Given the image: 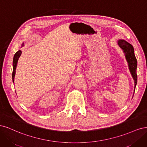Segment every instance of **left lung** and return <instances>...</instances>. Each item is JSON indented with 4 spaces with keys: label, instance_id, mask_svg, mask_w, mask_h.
<instances>
[{
    "label": "left lung",
    "instance_id": "8db88e82",
    "mask_svg": "<svg viewBox=\"0 0 147 147\" xmlns=\"http://www.w3.org/2000/svg\"><path fill=\"white\" fill-rule=\"evenodd\" d=\"M118 45L123 50L125 53L126 59L128 63L129 69L131 72L132 78L134 80V90L137 82V59L134 55V48L130 43L127 42L124 40H119L117 41ZM135 91V90H134Z\"/></svg>",
    "mask_w": 147,
    "mask_h": 147
}]
</instances>
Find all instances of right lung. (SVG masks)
<instances>
[{"label":"right lung","mask_w":147,"mask_h":147,"mask_svg":"<svg viewBox=\"0 0 147 147\" xmlns=\"http://www.w3.org/2000/svg\"><path fill=\"white\" fill-rule=\"evenodd\" d=\"M24 46V44L22 43V47ZM22 52L21 50H19L18 52H16V54L14 55L13 57V73H12V79H13V82H14V79H15V73H16V66H17V63L19 58H20V55H21Z\"/></svg>","instance_id":"obj_1"}]
</instances>
